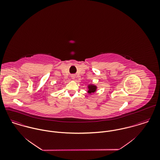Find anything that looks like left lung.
I'll return each mask as SVG.
<instances>
[{"label":"left lung","mask_w":160,"mask_h":160,"mask_svg":"<svg viewBox=\"0 0 160 160\" xmlns=\"http://www.w3.org/2000/svg\"><path fill=\"white\" fill-rule=\"evenodd\" d=\"M88 88H89L88 92H89V93H93V92H95V91H96V89H97L96 86H93V85H90V86H88Z\"/></svg>","instance_id":"left-lung-1"}]
</instances>
